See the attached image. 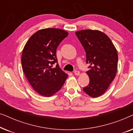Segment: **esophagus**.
Returning <instances> with one entry per match:
<instances>
[{"label":"esophagus","instance_id":"34e87169","mask_svg":"<svg viewBox=\"0 0 133 133\" xmlns=\"http://www.w3.org/2000/svg\"><path fill=\"white\" fill-rule=\"evenodd\" d=\"M74 74H75V75L78 76V75H79V74H80V72L79 71L76 70V71H74Z\"/></svg>","mask_w":133,"mask_h":133}]
</instances>
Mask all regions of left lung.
<instances>
[{
  "label": "left lung",
  "mask_w": 133,
  "mask_h": 133,
  "mask_svg": "<svg viewBox=\"0 0 133 133\" xmlns=\"http://www.w3.org/2000/svg\"><path fill=\"white\" fill-rule=\"evenodd\" d=\"M86 52V62L90 66L87 72L90 83L83 88L92 97L102 95L115 77L118 56L110 38L98 30H86L76 32Z\"/></svg>",
  "instance_id": "8db88e82"
}]
</instances>
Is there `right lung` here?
I'll list each match as a JSON object with an SVG mask.
<instances>
[{"mask_svg": "<svg viewBox=\"0 0 133 133\" xmlns=\"http://www.w3.org/2000/svg\"><path fill=\"white\" fill-rule=\"evenodd\" d=\"M68 35L64 30L46 28L31 36L23 50L21 62L25 76L36 91L50 97L61 90L68 75L59 68L56 50ZM56 64L54 68L52 67Z\"/></svg>", "mask_w": 133, "mask_h": 133, "instance_id": "right-lung-1", "label": "right lung"}]
</instances>
